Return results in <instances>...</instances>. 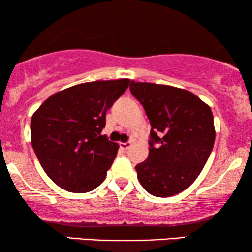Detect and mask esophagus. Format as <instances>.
Instances as JSON below:
<instances>
[{
  "label": "esophagus",
  "instance_id": "obj_1",
  "mask_svg": "<svg viewBox=\"0 0 252 252\" xmlns=\"http://www.w3.org/2000/svg\"><path fill=\"white\" fill-rule=\"evenodd\" d=\"M119 146H120V148H122V149L126 150V149H128V148H129L130 146H132V143L127 141V142H120Z\"/></svg>",
  "mask_w": 252,
  "mask_h": 252
}]
</instances>
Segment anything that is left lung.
Returning a JSON list of instances; mask_svg holds the SVG:
<instances>
[{
	"label": "left lung",
	"mask_w": 252,
	"mask_h": 252,
	"mask_svg": "<svg viewBox=\"0 0 252 252\" xmlns=\"http://www.w3.org/2000/svg\"><path fill=\"white\" fill-rule=\"evenodd\" d=\"M132 95L149 119V155L135 170L149 194L184 191L201 173L215 144L213 115L192 93L172 86L130 81Z\"/></svg>",
	"instance_id": "obj_1"
}]
</instances>
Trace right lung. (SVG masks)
<instances>
[{
  "mask_svg": "<svg viewBox=\"0 0 252 252\" xmlns=\"http://www.w3.org/2000/svg\"><path fill=\"white\" fill-rule=\"evenodd\" d=\"M128 85V79H119L73 86L50 96L33 115V150L61 188L87 192L104 181L118 144L101 132L106 111Z\"/></svg>",
  "mask_w": 252,
  "mask_h": 252,
  "instance_id": "1",
  "label": "right lung"
}]
</instances>
